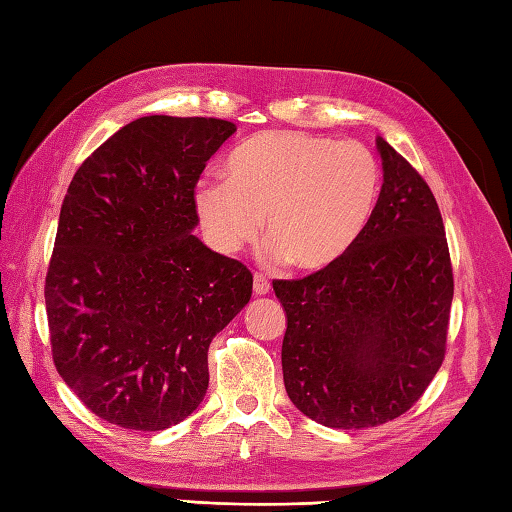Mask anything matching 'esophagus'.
<instances>
[{
	"label": "esophagus",
	"instance_id": "obj_1",
	"mask_svg": "<svg viewBox=\"0 0 512 512\" xmlns=\"http://www.w3.org/2000/svg\"><path fill=\"white\" fill-rule=\"evenodd\" d=\"M253 290H255V295H259V297L268 295V292H270V281L262 273H255V277H253Z\"/></svg>",
	"mask_w": 512,
	"mask_h": 512
}]
</instances>
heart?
I'll list each match as a JSON object with an SVG mask.
<instances>
[{"instance_id":"obj_1","label":"heart","mask_w":512,"mask_h":512,"mask_svg":"<svg viewBox=\"0 0 512 512\" xmlns=\"http://www.w3.org/2000/svg\"><path fill=\"white\" fill-rule=\"evenodd\" d=\"M378 193V160L363 143L266 132L228 156L226 182L195 189V211L220 253L255 242L266 217L268 262L323 270L354 248Z\"/></svg>"}]
</instances>
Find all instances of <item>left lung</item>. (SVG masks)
<instances>
[{"label": "left lung", "instance_id": "left-lung-1", "mask_svg": "<svg viewBox=\"0 0 512 512\" xmlns=\"http://www.w3.org/2000/svg\"><path fill=\"white\" fill-rule=\"evenodd\" d=\"M383 189L341 262L275 279L288 328L281 367L301 413L332 429H369L413 407L444 361L453 268L429 184L376 138Z\"/></svg>", "mask_w": 512, "mask_h": 512}]
</instances>
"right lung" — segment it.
Segmentation results:
<instances>
[{"label":"right lung","instance_id":"right-lung-1","mask_svg":"<svg viewBox=\"0 0 512 512\" xmlns=\"http://www.w3.org/2000/svg\"><path fill=\"white\" fill-rule=\"evenodd\" d=\"M237 127L143 116L107 138L65 193L46 275L54 367L96 416L162 431L198 409L209 345L253 275L193 235L195 184Z\"/></svg>","mask_w":512,"mask_h":512}]
</instances>
